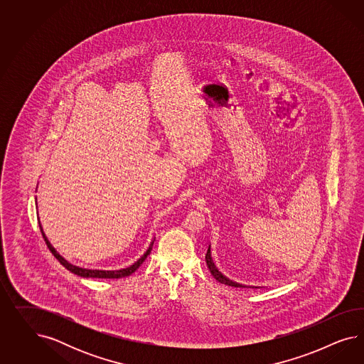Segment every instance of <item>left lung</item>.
I'll return each instance as SVG.
<instances>
[{
  "mask_svg": "<svg viewBox=\"0 0 364 364\" xmlns=\"http://www.w3.org/2000/svg\"><path fill=\"white\" fill-rule=\"evenodd\" d=\"M205 262H207L208 269H210V272L212 274V276H213V277H215L218 282H220L221 284H225V286L236 287V288H263V287L244 286V284H242V283L233 282V280H231L230 277H227V276L223 275L220 271L218 269V267H216L215 263H213V259H212V256H210V245L208 247L207 255H205Z\"/></svg>",
  "mask_w": 364,
  "mask_h": 364,
  "instance_id": "left-lung-1",
  "label": "left lung"
}]
</instances>
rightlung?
I'll use <instances>...</instances> for the list:
<instances>
[{"label": "right lung", "instance_id": "1", "mask_svg": "<svg viewBox=\"0 0 364 364\" xmlns=\"http://www.w3.org/2000/svg\"><path fill=\"white\" fill-rule=\"evenodd\" d=\"M40 230H41V233H43V237H44L45 242H46V245H48V248H49V251L53 254L55 259L60 262V264L64 265L68 271H70L72 274H75V275L81 276V277H99V279H120V277H125V276L132 275L133 272L140 267V265L143 264L144 260L146 259V256L151 254V251H152V247H154V242L149 244V247H148V250H146V252L137 260V262H134L132 265H129V267H127V268H122V269H112V271H105V269H87V268H80L77 265L70 264L69 262H66L65 259L61 256V255L58 254L57 251H55V248H53V245L49 242V240L46 239V236H45L44 231H43V227H41V224H40Z\"/></svg>", "mask_w": 364, "mask_h": 364}]
</instances>
